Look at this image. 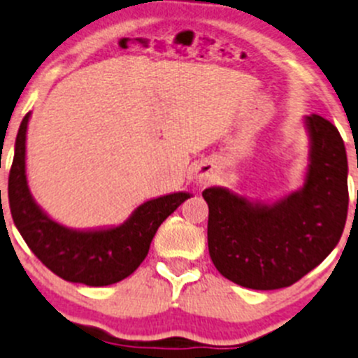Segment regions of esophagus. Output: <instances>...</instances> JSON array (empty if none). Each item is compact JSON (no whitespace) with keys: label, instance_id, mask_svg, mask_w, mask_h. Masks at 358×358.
Returning <instances> with one entry per match:
<instances>
[{"label":"esophagus","instance_id":"obj_1","mask_svg":"<svg viewBox=\"0 0 358 358\" xmlns=\"http://www.w3.org/2000/svg\"><path fill=\"white\" fill-rule=\"evenodd\" d=\"M199 182L201 183H209L210 182V175H206V173H201V175H199Z\"/></svg>","mask_w":358,"mask_h":358}]
</instances>
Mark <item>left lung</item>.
Segmentation results:
<instances>
[{
  "instance_id": "left-lung-1",
  "label": "left lung",
  "mask_w": 358,
  "mask_h": 358,
  "mask_svg": "<svg viewBox=\"0 0 358 358\" xmlns=\"http://www.w3.org/2000/svg\"><path fill=\"white\" fill-rule=\"evenodd\" d=\"M306 123L312 145L302 190L273 206L250 204L227 189L202 192L210 261L240 287L287 288L340 242L348 214L347 150L326 118L310 115Z\"/></svg>"
}]
</instances>
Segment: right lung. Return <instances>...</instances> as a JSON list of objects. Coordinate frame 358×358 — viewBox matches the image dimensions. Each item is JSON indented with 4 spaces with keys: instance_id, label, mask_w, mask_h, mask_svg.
Listing matches in <instances>:
<instances>
[{
    "instance_id": "obj_1",
    "label": "right lung",
    "mask_w": 358,
    "mask_h": 358,
    "mask_svg": "<svg viewBox=\"0 0 358 358\" xmlns=\"http://www.w3.org/2000/svg\"><path fill=\"white\" fill-rule=\"evenodd\" d=\"M24 116L15 142L8 176V201L15 227L36 257L56 276L87 287H106L130 276L148 255L157 228L190 194L163 195L144 202L122 227L75 231L55 223L34 202L25 176Z\"/></svg>"
}]
</instances>
